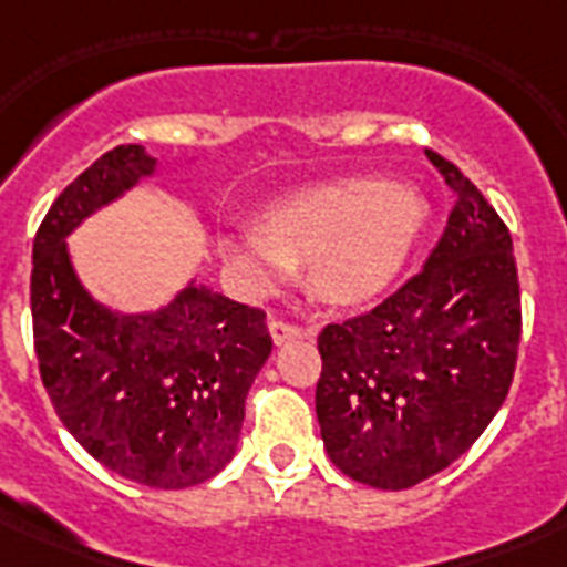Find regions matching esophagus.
Masks as SVG:
<instances>
[{
  "label": "esophagus",
  "mask_w": 567,
  "mask_h": 567,
  "mask_svg": "<svg viewBox=\"0 0 567 567\" xmlns=\"http://www.w3.org/2000/svg\"><path fill=\"white\" fill-rule=\"evenodd\" d=\"M270 338H274V344H288L293 338H311V329H302L297 327V323L274 318L270 320Z\"/></svg>",
  "instance_id": "1"
}]
</instances>
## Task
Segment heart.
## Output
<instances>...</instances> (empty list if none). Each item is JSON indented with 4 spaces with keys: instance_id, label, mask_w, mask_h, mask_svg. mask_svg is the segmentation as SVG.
Returning <instances> with one entry per match:
<instances>
[{
    "instance_id": "b5f03b06",
    "label": "heart",
    "mask_w": 567,
    "mask_h": 567,
    "mask_svg": "<svg viewBox=\"0 0 567 567\" xmlns=\"http://www.w3.org/2000/svg\"><path fill=\"white\" fill-rule=\"evenodd\" d=\"M426 217L430 203L412 185L353 176L276 203L261 226L223 235L220 256L249 297H270L309 261L323 300L355 306L394 282Z\"/></svg>"
}]
</instances>
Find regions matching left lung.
<instances>
[{"instance_id":"8db88e82","label":"left lung","mask_w":567,"mask_h":567,"mask_svg":"<svg viewBox=\"0 0 567 567\" xmlns=\"http://www.w3.org/2000/svg\"><path fill=\"white\" fill-rule=\"evenodd\" d=\"M456 205L414 279L318 338L320 439L341 474L400 492L453 465L509 394L520 291L506 223L467 176L426 153Z\"/></svg>"}]
</instances>
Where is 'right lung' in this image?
I'll return each mask as SVG.
<instances>
[{
    "label": "right lung",
    "instance_id": "right-lung-1",
    "mask_svg": "<svg viewBox=\"0 0 567 567\" xmlns=\"http://www.w3.org/2000/svg\"><path fill=\"white\" fill-rule=\"evenodd\" d=\"M158 167L123 144L66 185L34 235L31 320L40 379L70 435L132 483L190 488L238 450L244 403L274 350L265 311L196 276L158 309H114L84 288L66 244Z\"/></svg>",
    "mask_w": 567,
    "mask_h": 567
}]
</instances>
